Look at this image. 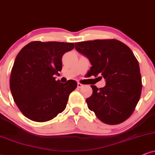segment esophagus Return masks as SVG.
Returning a JSON list of instances; mask_svg holds the SVG:
<instances>
[{
  "label": "esophagus",
  "instance_id": "obj_1",
  "mask_svg": "<svg viewBox=\"0 0 155 155\" xmlns=\"http://www.w3.org/2000/svg\"><path fill=\"white\" fill-rule=\"evenodd\" d=\"M77 87H78V88H81V87H84V84H81V83H78L77 84Z\"/></svg>",
  "mask_w": 155,
  "mask_h": 155
}]
</instances>
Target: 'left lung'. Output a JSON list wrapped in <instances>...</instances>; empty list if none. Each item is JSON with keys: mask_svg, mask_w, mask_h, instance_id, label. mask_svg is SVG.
<instances>
[{"mask_svg": "<svg viewBox=\"0 0 155 155\" xmlns=\"http://www.w3.org/2000/svg\"><path fill=\"white\" fill-rule=\"evenodd\" d=\"M75 48L91 62L90 76L106 80L103 88L91 86L93 93L86 99L88 108L105 124L127 120L134 112L142 88L140 66L132 50L116 39L75 43Z\"/></svg>", "mask_w": 155, "mask_h": 155, "instance_id": "left-lung-1", "label": "left lung"}]
</instances>
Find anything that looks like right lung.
Listing matches in <instances>:
<instances>
[{
	"label": "right lung",
	"mask_w": 155,
	"mask_h": 155,
	"mask_svg": "<svg viewBox=\"0 0 155 155\" xmlns=\"http://www.w3.org/2000/svg\"><path fill=\"white\" fill-rule=\"evenodd\" d=\"M74 48V43L32 41L17 55L11 70L10 89L25 117L44 122L65 109L77 83L74 80L60 83L54 75L61 71L63 55Z\"/></svg>",
	"instance_id": "add662e5"
}]
</instances>
